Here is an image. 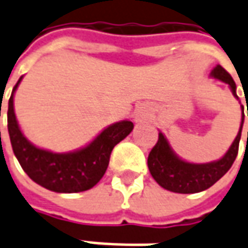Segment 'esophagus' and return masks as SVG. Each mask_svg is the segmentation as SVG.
I'll use <instances>...</instances> for the list:
<instances>
[{"label":"esophagus","mask_w":248,"mask_h":248,"mask_svg":"<svg viewBox=\"0 0 248 248\" xmlns=\"http://www.w3.org/2000/svg\"><path fill=\"white\" fill-rule=\"evenodd\" d=\"M148 115H150V111H148V108L145 107V106L137 107L136 111H134V121L136 122H141L142 119L148 118Z\"/></svg>","instance_id":"34e87169"}]
</instances>
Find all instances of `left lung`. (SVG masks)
<instances>
[{"label": "left lung", "instance_id": "obj_1", "mask_svg": "<svg viewBox=\"0 0 248 248\" xmlns=\"http://www.w3.org/2000/svg\"><path fill=\"white\" fill-rule=\"evenodd\" d=\"M211 75L219 81L228 83L231 86L232 93L235 94V97H237L235 81L226 70H224L221 65H217L213 70ZM243 121H242L240 130L237 133L233 144L231 145V148L225 155L217 162L203 163V165L188 163V162H184L180 158H177L165 139V136L162 133H159L158 141L148 155V169H150L151 174L162 188L171 191V192L196 193L207 189L211 185L217 183L233 165L236 156H237V152H239V142H240V136H242Z\"/></svg>", "mask_w": 248, "mask_h": 248}]
</instances>
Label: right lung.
Returning <instances> with one entry per match:
<instances>
[{
	"label": "right lung",
	"instance_id": "right-lung-1",
	"mask_svg": "<svg viewBox=\"0 0 248 248\" xmlns=\"http://www.w3.org/2000/svg\"><path fill=\"white\" fill-rule=\"evenodd\" d=\"M20 81L22 78L15 85L8 104V132L23 170L34 183L53 192L74 193L93 188L106 173L114 147L133 130V122L122 121L108 126L88 147L71 154L41 150L23 136L13 111V93Z\"/></svg>",
	"mask_w": 248,
	"mask_h": 248
}]
</instances>
